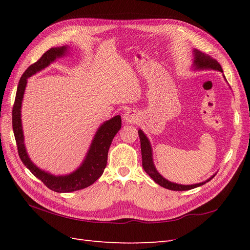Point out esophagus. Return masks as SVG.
Segmentation results:
<instances>
[{"instance_id":"1","label":"esophagus","mask_w":250,"mask_h":250,"mask_svg":"<svg viewBox=\"0 0 250 250\" xmlns=\"http://www.w3.org/2000/svg\"><path fill=\"white\" fill-rule=\"evenodd\" d=\"M123 119H124L126 123H131L132 124V123H136V122L138 121V115H137L135 111L128 110L127 112H125Z\"/></svg>"}]
</instances>
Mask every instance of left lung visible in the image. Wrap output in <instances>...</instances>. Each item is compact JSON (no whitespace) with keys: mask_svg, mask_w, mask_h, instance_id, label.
Here are the masks:
<instances>
[{"mask_svg":"<svg viewBox=\"0 0 250 250\" xmlns=\"http://www.w3.org/2000/svg\"><path fill=\"white\" fill-rule=\"evenodd\" d=\"M194 52H195L194 64L197 69H212V70H218V71H220V72H222L221 65L217 62V60L210 58L209 56L204 55L201 52H197V50H194ZM138 134H139L140 145H141L142 167H144V169L146 174L149 175L152 179H153L157 183V185H160L161 187L165 188V189L172 190V191H187V190L194 189V188L205 185L206 182L209 181L213 177L212 176L210 179H208L205 182L196 183V185H191V186L177 185V183L166 180L165 178H163L155 169L154 164H153V160H152V150H151V146H150L149 140H147V138L144 132H142V130H139Z\"/></svg>","mask_w":250,"mask_h":250,"instance_id":"left-lung-1","label":"left lung"}]
</instances>
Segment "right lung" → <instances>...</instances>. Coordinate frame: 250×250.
Segmentation results:
<instances>
[{
  "mask_svg": "<svg viewBox=\"0 0 250 250\" xmlns=\"http://www.w3.org/2000/svg\"><path fill=\"white\" fill-rule=\"evenodd\" d=\"M67 47H56L50 48L47 52H45L37 62L32 63L30 67L24 71L21 78L19 80L16 98L13 105L12 119H13V130L15 140L17 144V150L20 160L24 164V166L32 172V174L39 178L48 189L58 193H67L73 192L78 190H82L93 185L101 175L104 174V170L106 166L108 161V152L109 147L112 144L114 136L118 134L122 126V120L120 115L114 116L113 119L104 122L100 126V128L97 131L93 144L90 146V149L87 153V156L79 169H76L72 174L68 176H53L47 174L40 168L35 166L30 161L29 156L25 152V147L23 145V134L21 119H20V109H21V101L23 98V93L27 85V79L35 74L39 71L44 68L54 61L57 57L64 55Z\"/></svg>",
  "mask_w": 250,
  "mask_h": 250,
  "instance_id": "right-lung-1",
  "label": "right lung"
}]
</instances>
